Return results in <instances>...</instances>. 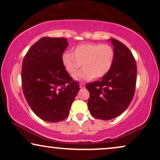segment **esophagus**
<instances>
[{"label":"esophagus","mask_w":160,"mask_h":160,"mask_svg":"<svg viewBox=\"0 0 160 160\" xmlns=\"http://www.w3.org/2000/svg\"><path fill=\"white\" fill-rule=\"evenodd\" d=\"M80 88H84L85 84L82 83V82H80Z\"/></svg>","instance_id":"34e87169"}]
</instances>
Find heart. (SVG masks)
<instances>
[{
    "mask_svg": "<svg viewBox=\"0 0 160 160\" xmlns=\"http://www.w3.org/2000/svg\"><path fill=\"white\" fill-rule=\"evenodd\" d=\"M114 60V50L108 44L89 43L76 46L74 54L66 51L62 62L68 74L74 76L82 63L84 68L74 76L78 80H89L106 76L112 68Z\"/></svg>",
    "mask_w": 160,
    "mask_h": 160,
    "instance_id": "obj_1",
    "label": "heart"
}]
</instances>
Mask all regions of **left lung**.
Wrapping results in <instances>:
<instances>
[{"instance_id": "left-lung-1", "label": "left lung", "mask_w": 160, "mask_h": 160, "mask_svg": "<svg viewBox=\"0 0 160 160\" xmlns=\"http://www.w3.org/2000/svg\"><path fill=\"white\" fill-rule=\"evenodd\" d=\"M114 60L111 70L100 81L86 85L90 96L88 107L97 119L108 120L120 116L128 108L135 93L137 62L126 46L114 38Z\"/></svg>"}]
</instances>
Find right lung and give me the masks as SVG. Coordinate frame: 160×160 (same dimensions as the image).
<instances>
[{
	"instance_id": "obj_1",
	"label": "right lung",
	"mask_w": 160,
	"mask_h": 160,
	"mask_svg": "<svg viewBox=\"0 0 160 160\" xmlns=\"http://www.w3.org/2000/svg\"><path fill=\"white\" fill-rule=\"evenodd\" d=\"M65 38L43 37L32 46L22 64L23 92L34 113L48 122L65 120L80 86L62 62Z\"/></svg>"
}]
</instances>
